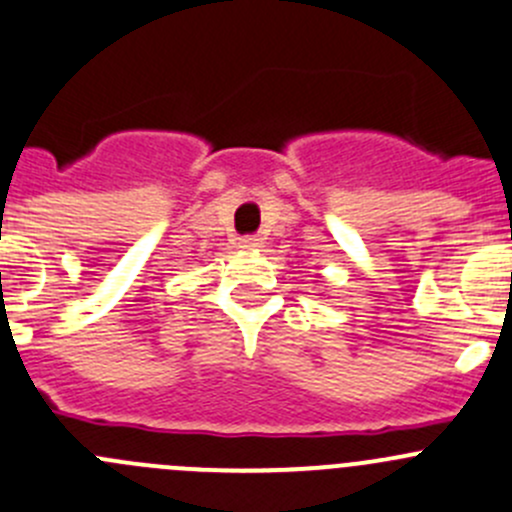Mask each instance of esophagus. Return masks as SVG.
Here are the masks:
<instances>
[{
    "label": "esophagus",
    "mask_w": 512,
    "mask_h": 512,
    "mask_svg": "<svg viewBox=\"0 0 512 512\" xmlns=\"http://www.w3.org/2000/svg\"><path fill=\"white\" fill-rule=\"evenodd\" d=\"M237 247H242V250H257V247H262V237L257 235H245L237 240Z\"/></svg>",
    "instance_id": "1"
}]
</instances>
